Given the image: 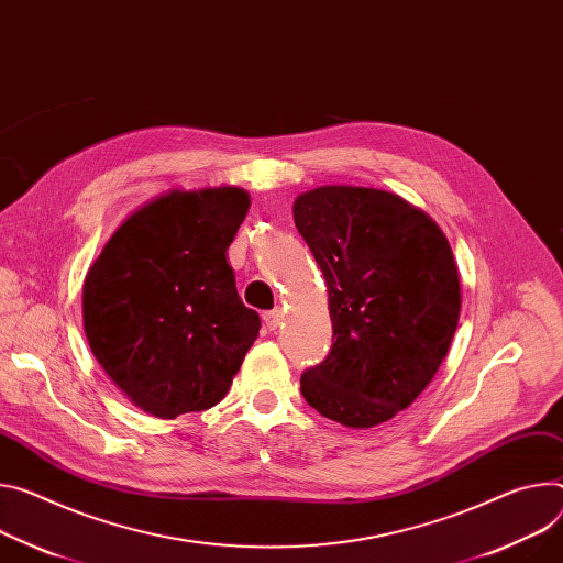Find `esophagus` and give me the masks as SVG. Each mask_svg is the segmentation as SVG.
I'll return each instance as SVG.
<instances>
[{"mask_svg": "<svg viewBox=\"0 0 563 563\" xmlns=\"http://www.w3.org/2000/svg\"><path fill=\"white\" fill-rule=\"evenodd\" d=\"M263 321H265V328H267L269 332H276V330L280 328V323H283V312H280V310H272V312H267V314L263 317Z\"/></svg>", "mask_w": 563, "mask_h": 563, "instance_id": "34e87169", "label": "esophagus"}]
</instances>
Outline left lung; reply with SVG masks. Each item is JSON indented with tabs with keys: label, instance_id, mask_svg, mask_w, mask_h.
<instances>
[{
	"label": "left lung",
	"instance_id": "obj_1",
	"mask_svg": "<svg viewBox=\"0 0 563 563\" xmlns=\"http://www.w3.org/2000/svg\"><path fill=\"white\" fill-rule=\"evenodd\" d=\"M319 263L334 343L300 375L312 408L347 429L388 422L431 384L460 319V276L442 229L404 197L319 186L294 199Z\"/></svg>",
	"mask_w": 563,
	"mask_h": 563
}]
</instances>
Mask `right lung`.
<instances>
[{
    "mask_svg": "<svg viewBox=\"0 0 563 563\" xmlns=\"http://www.w3.org/2000/svg\"><path fill=\"white\" fill-rule=\"evenodd\" d=\"M249 207L238 186L170 188L132 211L89 267V347L141 411H207L258 339L261 317L244 308L227 261Z\"/></svg>",
    "mask_w": 563,
    "mask_h": 563,
    "instance_id": "add662e5",
    "label": "right lung"
}]
</instances>
